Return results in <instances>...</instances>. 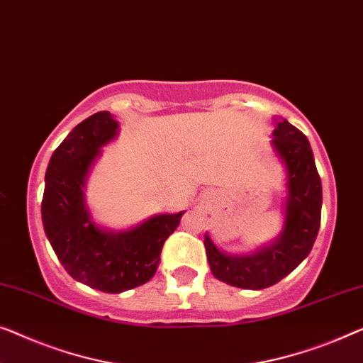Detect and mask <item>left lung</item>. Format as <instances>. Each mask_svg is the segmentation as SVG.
I'll return each instance as SVG.
<instances>
[{
  "label": "left lung",
  "instance_id": "8db88e82",
  "mask_svg": "<svg viewBox=\"0 0 363 363\" xmlns=\"http://www.w3.org/2000/svg\"><path fill=\"white\" fill-rule=\"evenodd\" d=\"M272 147L286 172L285 218L278 238L252 254H228L204 234L209 267L218 280L244 290H264L291 273L309 255L321 224L323 186L301 130L275 119Z\"/></svg>",
  "mask_w": 363,
  "mask_h": 363
}]
</instances>
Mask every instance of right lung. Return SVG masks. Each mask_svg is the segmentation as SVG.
<instances>
[{"instance_id":"1","label":"right lung","mask_w":363,"mask_h":363,"mask_svg":"<svg viewBox=\"0 0 363 363\" xmlns=\"http://www.w3.org/2000/svg\"><path fill=\"white\" fill-rule=\"evenodd\" d=\"M118 133L119 123L109 111L75 125L47 165L40 209L47 239L68 275L104 293H123L149 281L162 247L185 213L155 214L128 230L94 223L85 199L86 178Z\"/></svg>"}]
</instances>
